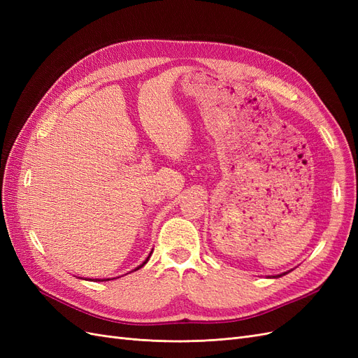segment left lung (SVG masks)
Segmentation results:
<instances>
[{
    "label": "left lung",
    "instance_id": "8db88e82",
    "mask_svg": "<svg viewBox=\"0 0 358 358\" xmlns=\"http://www.w3.org/2000/svg\"><path fill=\"white\" fill-rule=\"evenodd\" d=\"M288 272H285V273H280V275H276V276H273V278H279V276H282V275H287Z\"/></svg>",
    "mask_w": 358,
    "mask_h": 358
}]
</instances>
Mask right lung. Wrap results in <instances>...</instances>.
I'll return each instance as SVG.
<instances>
[{
    "label": "right lung",
    "mask_w": 358,
    "mask_h": 358,
    "mask_svg": "<svg viewBox=\"0 0 358 358\" xmlns=\"http://www.w3.org/2000/svg\"><path fill=\"white\" fill-rule=\"evenodd\" d=\"M150 255H152V251H150V252H149V255H148V258L145 259V262H143L142 264H140V266H137V267H136L134 270H138L140 267H143V266H145V264H146V263L149 262V258H150ZM90 280H94V282H103V280H109V279H90Z\"/></svg>",
    "instance_id": "right-lung-1"
}]
</instances>
